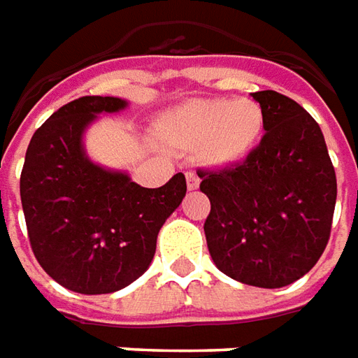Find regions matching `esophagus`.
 <instances>
[{"label":"esophagus","instance_id":"1","mask_svg":"<svg viewBox=\"0 0 358 358\" xmlns=\"http://www.w3.org/2000/svg\"><path fill=\"white\" fill-rule=\"evenodd\" d=\"M186 182H188V189L199 188V178L196 172H186Z\"/></svg>","mask_w":358,"mask_h":358}]
</instances>
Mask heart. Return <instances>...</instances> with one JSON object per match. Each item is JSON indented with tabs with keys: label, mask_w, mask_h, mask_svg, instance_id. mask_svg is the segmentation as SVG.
Returning a JSON list of instances; mask_svg holds the SVG:
<instances>
[{
	"label": "heart",
	"mask_w": 358,
	"mask_h": 358,
	"mask_svg": "<svg viewBox=\"0 0 358 358\" xmlns=\"http://www.w3.org/2000/svg\"><path fill=\"white\" fill-rule=\"evenodd\" d=\"M266 115L255 99H194L164 113L159 137L172 147L196 150L211 164L239 162L261 143Z\"/></svg>",
	"instance_id": "heart-1"
}]
</instances>
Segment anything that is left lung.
<instances>
[{
	"mask_svg": "<svg viewBox=\"0 0 358 358\" xmlns=\"http://www.w3.org/2000/svg\"><path fill=\"white\" fill-rule=\"evenodd\" d=\"M250 96L266 133L239 164L198 170L211 203L203 231L223 274L282 288L312 271L327 247L337 178L322 129L300 103L274 90Z\"/></svg>",
	"mask_w": 358,
	"mask_h": 358,
	"instance_id": "8db88e82",
	"label": "left lung"
}]
</instances>
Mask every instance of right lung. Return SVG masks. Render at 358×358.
I'll return each instance as SVG.
<instances>
[{"mask_svg":"<svg viewBox=\"0 0 358 358\" xmlns=\"http://www.w3.org/2000/svg\"><path fill=\"white\" fill-rule=\"evenodd\" d=\"M119 97L84 96L46 119L29 143L21 203L29 243L43 271L78 294H111L137 280L157 250V235L186 196L178 172L160 188L90 162L82 133Z\"/></svg>","mask_w":358,"mask_h":358,"instance_id":"obj_1","label":"right lung"}]
</instances>
